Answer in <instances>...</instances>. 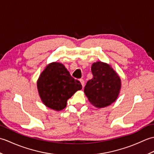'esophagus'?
Returning <instances> with one entry per match:
<instances>
[{"mask_svg":"<svg viewBox=\"0 0 154 154\" xmlns=\"http://www.w3.org/2000/svg\"><path fill=\"white\" fill-rule=\"evenodd\" d=\"M79 81L81 82V85H82V87H84V84H85V81H84V80H83V79H79Z\"/></svg>","mask_w":154,"mask_h":154,"instance_id":"1","label":"esophagus"}]
</instances>
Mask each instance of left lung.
I'll use <instances>...</instances> for the list:
<instances>
[{
    "mask_svg": "<svg viewBox=\"0 0 154 154\" xmlns=\"http://www.w3.org/2000/svg\"><path fill=\"white\" fill-rule=\"evenodd\" d=\"M93 77L87 81L84 92L88 99L96 107L110 105L119 95L121 83L119 75L110 65L101 61L91 67Z\"/></svg>",
    "mask_w": 154,
    "mask_h": 154,
    "instance_id": "8db88e82",
    "label": "left lung"
}]
</instances>
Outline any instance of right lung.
Here are the masks:
<instances>
[{
    "label": "right lung",
    "mask_w": 154,
    "mask_h": 154,
    "mask_svg": "<svg viewBox=\"0 0 154 154\" xmlns=\"http://www.w3.org/2000/svg\"><path fill=\"white\" fill-rule=\"evenodd\" d=\"M37 85L42 102L55 110L63 109L67 100L82 89L81 83L71 76L64 65L56 62L48 65L41 73Z\"/></svg>",
    "instance_id": "obj_1"
}]
</instances>
